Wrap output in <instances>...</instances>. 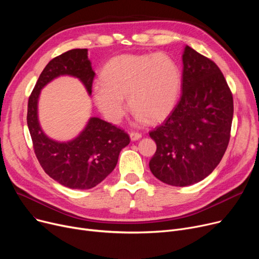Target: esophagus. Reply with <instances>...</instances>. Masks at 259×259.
I'll use <instances>...</instances> for the list:
<instances>
[{
	"instance_id": "34e87169",
	"label": "esophagus",
	"mask_w": 259,
	"mask_h": 259,
	"mask_svg": "<svg viewBox=\"0 0 259 259\" xmlns=\"http://www.w3.org/2000/svg\"><path fill=\"white\" fill-rule=\"evenodd\" d=\"M142 138V134L141 133H138V132H131L130 133V139L131 141H139L140 139Z\"/></svg>"
}]
</instances>
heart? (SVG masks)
Returning a JSON list of instances; mask_svg holds the SVG:
<instances>
[{
  "instance_id": "obj_1",
  "label": "heart",
  "mask_w": 259,
  "mask_h": 259,
  "mask_svg": "<svg viewBox=\"0 0 259 259\" xmlns=\"http://www.w3.org/2000/svg\"><path fill=\"white\" fill-rule=\"evenodd\" d=\"M93 89V100L109 121L118 124L125 116L124 99L140 124L167 117L179 101L182 72L165 53L120 54L109 61Z\"/></svg>"
}]
</instances>
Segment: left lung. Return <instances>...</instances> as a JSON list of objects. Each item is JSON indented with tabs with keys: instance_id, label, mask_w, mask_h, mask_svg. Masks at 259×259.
Masks as SVG:
<instances>
[{
	"instance_id": "8db88e82",
	"label": "left lung",
	"mask_w": 259,
	"mask_h": 259,
	"mask_svg": "<svg viewBox=\"0 0 259 259\" xmlns=\"http://www.w3.org/2000/svg\"><path fill=\"white\" fill-rule=\"evenodd\" d=\"M180 102L150 131L156 151L152 174L167 185L196 184L220 164L230 141L233 97L224 74L210 59L186 46Z\"/></svg>"
}]
</instances>
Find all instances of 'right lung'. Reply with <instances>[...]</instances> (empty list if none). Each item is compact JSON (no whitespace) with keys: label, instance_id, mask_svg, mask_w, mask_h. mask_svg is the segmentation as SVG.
Here are the masks:
<instances>
[{"label":"right lung","instance_id":"right-lung-1","mask_svg":"<svg viewBox=\"0 0 259 259\" xmlns=\"http://www.w3.org/2000/svg\"><path fill=\"white\" fill-rule=\"evenodd\" d=\"M94 74L87 49L69 50L47 64L28 100L27 125L39 165L52 180L70 189H91L103 182L114 170L121 149L130 143L129 135L110 122L90 117L73 140L54 141L40 128L38 98L40 90L62 75L78 78L90 95Z\"/></svg>","mask_w":259,"mask_h":259}]
</instances>
